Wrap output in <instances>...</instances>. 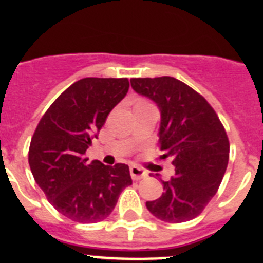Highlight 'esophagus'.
<instances>
[{
  "label": "esophagus",
  "mask_w": 263,
  "mask_h": 263,
  "mask_svg": "<svg viewBox=\"0 0 263 263\" xmlns=\"http://www.w3.org/2000/svg\"><path fill=\"white\" fill-rule=\"evenodd\" d=\"M130 175H132L133 180H139V179L145 178L146 171L141 168V167L133 164V166H130Z\"/></svg>",
  "instance_id": "obj_1"
}]
</instances>
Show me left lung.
<instances>
[{"label": "left lung", "instance_id": "1", "mask_svg": "<svg viewBox=\"0 0 263 263\" xmlns=\"http://www.w3.org/2000/svg\"><path fill=\"white\" fill-rule=\"evenodd\" d=\"M137 93L152 99L160 110L159 148L175 175L163 183L147 210L162 221L184 222L200 215L216 195L229 160V139L210 103L171 76L130 80Z\"/></svg>", "mask_w": 263, "mask_h": 263}]
</instances>
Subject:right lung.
<instances>
[{
	"label": "right lung",
	"instance_id": "right-lung-1",
	"mask_svg": "<svg viewBox=\"0 0 263 263\" xmlns=\"http://www.w3.org/2000/svg\"><path fill=\"white\" fill-rule=\"evenodd\" d=\"M127 90L126 78L81 79L51 104L34 132L29 148L32 176L53 208L72 221H103L132 184L127 164L105 166L85 157Z\"/></svg>",
	"mask_w": 263,
	"mask_h": 263
}]
</instances>
